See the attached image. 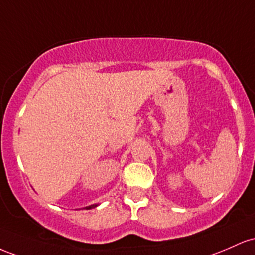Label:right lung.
I'll return each instance as SVG.
<instances>
[{"instance_id":"1","label":"right lung","mask_w":255,"mask_h":255,"mask_svg":"<svg viewBox=\"0 0 255 255\" xmlns=\"http://www.w3.org/2000/svg\"><path fill=\"white\" fill-rule=\"evenodd\" d=\"M97 206H99V204H95V205H90V206H87V207H84L85 210H91V208H95V207H97Z\"/></svg>"}]
</instances>
